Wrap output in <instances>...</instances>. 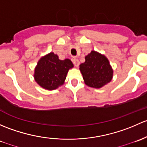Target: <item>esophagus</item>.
<instances>
[{
	"instance_id": "34e87169",
	"label": "esophagus",
	"mask_w": 147,
	"mask_h": 147,
	"mask_svg": "<svg viewBox=\"0 0 147 147\" xmlns=\"http://www.w3.org/2000/svg\"><path fill=\"white\" fill-rule=\"evenodd\" d=\"M73 63L74 64V66H76V67H78V66H79V61H78L77 59H73Z\"/></svg>"
}]
</instances>
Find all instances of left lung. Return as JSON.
Listing matches in <instances>:
<instances>
[{"label": "left lung", "mask_w": 147, "mask_h": 147, "mask_svg": "<svg viewBox=\"0 0 147 147\" xmlns=\"http://www.w3.org/2000/svg\"><path fill=\"white\" fill-rule=\"evenodd\" d=\"M85 60L80 64L79 69L86 86L100 88L112 81L113 69L104 54L92 50L85 57Z\"/></svg>", "instance_id": "8db88e82"}]
</instances>
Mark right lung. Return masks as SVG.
<instances>
[{"label":"right lung","instance_id":"add662e5","mask_svg":"<svg viewBox=\"0 0 147 147\" xmlns=\"http://www.w3.org/2000/svg\"><path fill=\"white\" fill-rule=\"evenodd\" d=\"M73 67L70 59L61 60L57 54L50 52L41 57L37 62L34 68V81L42 88L55 90L64 84L67 73Z\"/></svg>","mask_w":147,"mask_h":147}]
</instances>
